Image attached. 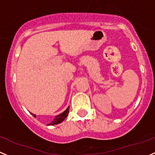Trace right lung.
I'll use <instances>...</instances> for the list:
<instances>
[{
	"instance_id": "add662e5",
	"label": "right lung",
	"mask_w": 155,
	"mask_h": 155,
	"mask_svg": "<svg viewBox=\"0 0 155 155\" xmlns=\"http://www.w3.org/2000/svg\"><path fill=\"white\" fill-rule=\"evenodd\" d=\"M68 113H69V107L66 109L65 110H64L63 113L56 115V116L54 117V120H53L51 122L50 124H48V126L49 125H55V124H58L62 123L64 119L67 118V116L68 115ZM31 114L35 117V118H36V115H35V114H33V113H31Z\"/></svg>"
}]
</instances>
